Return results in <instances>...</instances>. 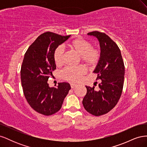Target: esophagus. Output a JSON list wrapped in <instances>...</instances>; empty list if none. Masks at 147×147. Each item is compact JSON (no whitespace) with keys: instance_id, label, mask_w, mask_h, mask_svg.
Returning <instances> with one entry per match:
<instances>
[{"instance_id":"esophagus-1","label":"esophagus","mask_w":147,"mask_h":147,"mask_svg":"<svg viewBox=\"0 0 147 147\" xmlns=\"http://www.w3.org/2000/svg\"><path fill=\"white\" fill-rule=\"evenodd\" d=\"M77 86V84H73V83H71V84H70V86H71V88H72V89H73V88H75Z\"/></svg>"}]
</instances>
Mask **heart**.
I'll list each match as a JSON object with an SVG mask.
<instances>
[{
  "instance_id": "b5f03b06",
  "label": "heart",
  "mask_w": 147,
  "mask_h": 147,
  "mask_svg": "<svg viewBox=\"0 0 147 147\" xmlns=\"http://www.w3.org/2000/svg\"><path fill=\"white\" fill-rule=\"evenodd\" d=\"M69 47L80 56L83 63L89 67H93L99 63L101 53L99 49L92 47V44L88 40L78 37L71 41ZM64 49L61 47H57L53 53V59L57 66L63 64ZM86 73V69L83 65L68 66L61 72V77L66 81L78 82L83 75Z\"/></svg>"
}]
</instances>
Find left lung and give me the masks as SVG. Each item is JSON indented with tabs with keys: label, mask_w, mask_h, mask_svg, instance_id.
Listing matches in <instances>:
<instances>
[{
	"label": "left lung",
	"mask_w": 147,
	"mask_h": 147,
	"mask_svg": "<svg viewBox=\"0 0 147 147\" xmlns=\"http://www.w3.org/2000/svg\"><path fill=\"white\" fill-rule=\"evenodd\" d=\"M88 34L96 37L100 43V59L93 72L101 83L97 91L94 86H86L82 103L88 112L97 117L107 113L117 104L123 88L124 64L117 44L107 35L97 30Z\"/></svg>",
	"instance_id": "left-lung-1"
}]
</instances>
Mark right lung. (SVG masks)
<instances>
[{
	"label": "right lung",
	"mask_w": 147,
	"mask_h": 147,
	"mask_svg": "<svg viewBox=\"0 0 147 147\" xmlns=\"http://www.w3.org/2000/svg\"><path fill=\"white\" fill-rule=\"evenodd\" d=\"M70 36L46 32L39 35L24 55L21 68L24 96L31 107L45 116L58 112L71 88L68 83H59L57 88H50L47 83L56 69L53 53Z\"/></svg>",
	"instance_id": "obj_1"
}]
</instances>
